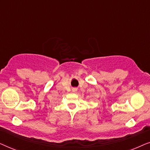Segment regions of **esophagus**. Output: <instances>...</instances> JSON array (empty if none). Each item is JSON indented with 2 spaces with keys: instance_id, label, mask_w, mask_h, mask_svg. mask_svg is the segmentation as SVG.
<instances>
[{
  "instance_id": "34e87169",
  "label": "esophagus",
  "mask_w": 150,
  "mask_h": 150,
  "mask_svg": "<svg viewBox=\"0 0 150 150\" xmlns=\"http://www.w3.org/2000/svg\"><path fill=\"white\" fill-rule=\"evenodd\" d=\"M72 91H73L74 92H76V91H77V89H76V88H74V89H72Z\"/></svg>"
}]
</instances>
